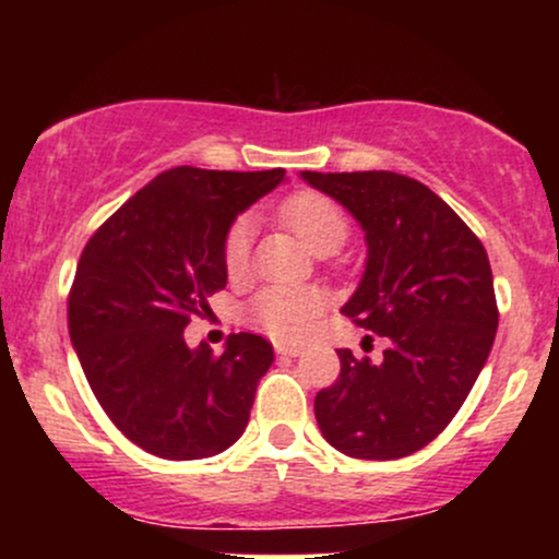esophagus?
<instances>
[{
	"instance_id": "obj_1",
	"label": "esophagus",
	"mask_w": 559,
	"mask_h": 559,
	"mask_svg": "<svg viewBox=\"0 0 559 559\" xmlns=\"http://www.w3.org/2000/svg\"><path fill=\"white\" fill-rule=\"evenodd\" d=\"M275 352H278V355H286V357H297V355H301V352H305V346L278 342V344H275Z\"/></svg>"
}]
</instances>
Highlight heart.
Returning a JSON list of instances; mask_svg holds the SVG:
<instances>
[{
    "label": "heart",
    "mask_w": 559,
    "mask_h": 559,
    "mask_svg": "<svg viewBox=\"0 0 559 559\" xmlns=\"http://www.w3.org/2000/svg\"><path fill=\"white\" fill-rule=\"evenodd\" d=\"M281 217L299 234L312 252H333L349 236V221L331 197L320 191H297L281 204ZM254 223L241 215L230 223L223 239V265L228 275H241L249 265ZM323 301L316 292L299 286H267L249 305V320L275 338H299L310 331Z\"/></svg>",
    "instance_id": "obj_1"
}]
</instances>
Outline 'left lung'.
Instances as JSON below:
<instances>
[{"label":"left lung","mask_w":559,"mask_h":559,"mask_svg":"<svg viewBox=\"0 0 559 559\" xmlns=\"http://www.w3.org/2000/svg\"><path fill=\"white\" fill-rule=\"evenodd\" d=\"M301 178L360 221L368 267L342 316L389 338L381 362L338 349V378L316 396L318 426L349 457H407L452 423L489 357L499 323L489 254L415 178L389 170Z\"/></svg>","instance_id":"left-lung-1"}]
</instances>
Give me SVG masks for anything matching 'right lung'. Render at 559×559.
I'll return each instance as SVG.
<instances>
[{"label": "right lung", "mask_w": 559, "mask_h": 559, "mask_svg": "<svg viewBox=\"0 0 559 559\" xmlns=\"http://www.w3.org/2000/svg\"><path fill=\"white\" fill-rule=\"evenodd\" d=\"M286 170L159 173L83 247L68 329L96 402L126 439L165 460L213 457L249 423L273 346L230 333L226 352L189 349L183 329L226 288L223 239L234 217Z\"/></svg>", "instance_id": "1"}]
</instances>
